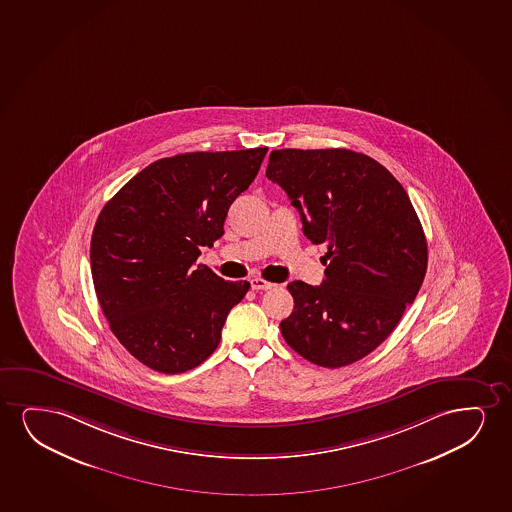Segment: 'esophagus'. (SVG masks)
I'll return each instance as SVG.
<instances>
[{
    "mask_svg": "<svg viewBox=\"0 0 512 512\" xmlns=\"http://www.w3.org/2000/svg\"><path fill=\"white\" fill-rule=\"evenodd\" d=\"M250 285H252L253 290H271L274 286L273 283H269V281L262 278L250 279Z\"/></svg>",
    "mask_w": 512,
    "mask_h": 512,
    "instance_id": "obj_1",
    "label": "esophagus"
}]
</instances>
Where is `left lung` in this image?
Wrapping results in <instances>:
<instances>
[{
	"label": "left lung",
	"mask_w": 512,
	"mask_h": 512,
	"mask_svg": "<svg viewBox=\"0 0 512 512\" xmlns=\"http://www.w3.org/2000/svg\"><path fill=\"white\" fill-rule=\"evenodd\" d=\"M266 175L307 238L328 248L321 285H288L281 333L314 365H351L391 335L424 281L427 241L412 201L379 161L349 149H279Z\"/></svg>",
	"instance_id": "left-lung-1"
}]
</instances>
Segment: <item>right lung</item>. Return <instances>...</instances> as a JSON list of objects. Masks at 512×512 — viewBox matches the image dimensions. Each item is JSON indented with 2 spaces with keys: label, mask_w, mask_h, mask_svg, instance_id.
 Returning a JSON list of instances; mask_svg holds the SVG:
<instances>
[{
  "label": "right lung",
  "mask_w": 512,
  "mask_h": 512,
  "mask_svg": "<svg viewBox=\"0 0 512 512\" xmlns=\"http://www.w3.org/2000/svg\"><path fill=\"white\" fill-rule=\"evenodd\" d=\"M267 147L186 153L154 161L102 208L90 266L102 312L133 358L156 372H187L220 342L248 281L194 266L224 234L229 206L259 173Z\"/></svg>",
  "instance_id": "1"
}]
</instances>
